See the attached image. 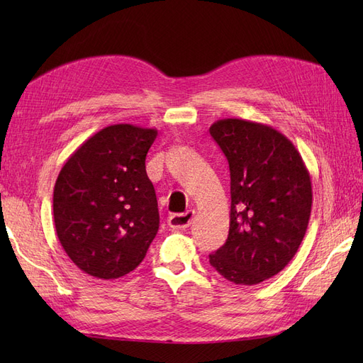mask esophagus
<instances>
[{"instance_id": "esophagus-1", "label": "esophagus", "mask_w": 363, "mask_h": 363, "mask_svg": "<svg viewBox=\"0 0 363 363\" xmlns=\"http://www.w3.org/2000/svg\"><path fill=\"white\" fill-rule=\"evenodd\" d=\"M194 215H195V211H186L184 213H172L168 218V225L174 230L188 228L192 223Z\"/></svg>"}]
</instances>
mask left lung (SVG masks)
<instances>
[{"instance_id":"1","label":"left lung","mask_w":363,"mask_h":363,"mask_svg":"<svg viewBox=\"0 0 363 363\" xmlns=\"http://www.w3.org/2000/svg\"><path fill=\"white\" fill-rule=\"evenodd\" d=\"M211 136L228 160L230 228L211 265L236 284L262 283L295 256L309 224L312 182L292 142L269 125L219 119Z\"/></svg>"}]
</instances>
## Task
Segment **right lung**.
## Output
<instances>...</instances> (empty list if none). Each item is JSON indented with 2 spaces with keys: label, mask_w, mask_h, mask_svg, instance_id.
<instances>
[{
  "label": "right lung",
  "mask_w": 363,
  "mask_h": 363,
  "mask_svg": "<svg viewBox=\"0 0 363 363\" xmlns=\"http://www.w3.org/2000/svg\"><path fill=\"white\" fill-rule=\"evenodd\" d=\"M156 136V128L108 125L75 150L56 180L57 238L75 265L95 279L133 271L157 235V199L145 169Z\"/></svg>",
  "instance_id": "right-lung-1"
}]
</instances>
